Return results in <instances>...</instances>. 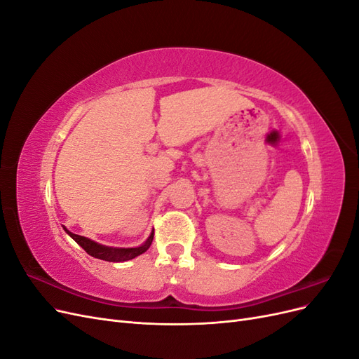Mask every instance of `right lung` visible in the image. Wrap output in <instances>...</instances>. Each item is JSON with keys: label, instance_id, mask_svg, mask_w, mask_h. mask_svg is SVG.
Returning <instances> with one entry per match:
<instances>
[{"label": "right lung", "instance_id": "1", "mask_svg": "<svg viewBox=\"0 0 359 359\" xmlns=\"http://www.w3.org/2000/svg\"><path fill=\"white\" fill-rule=\"evenodd\" d=\"M62 227H64V231H66L73 238V240L78 243L90 256L102 259V260H107V262H126V260L135 259L136 256L147 252V250L151 245V243H153V238H154V231H153L149 233V236L147 238V241L144 244H140L139 247H128V248L109 247V245H103V244L95 243V241L90 240V238H86V236L76 235V233L70 232L66 226H62Z\"/></svg>", "mask_w": 359, "mask_h": 359}]
</instances>
